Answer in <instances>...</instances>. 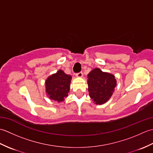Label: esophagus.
<instances>
[{
  "mask_svg": "<svg viewBox=\"0 0 153 153\" xmlns=\"http://www.w3.org/2000/svg\"><path fill=\"white\" fill-rule=\"evenodd\" d=\"M76 76L77 77H79V78H81V77H82L83 76V73H82V72L77 73V74H76Z\"/></svg>",
  "mask_w": 153,
  "mask_h": 153,
  "instance_id": "obj_1",
  "label": "esophagus"
}]
</instances>
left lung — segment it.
Segmentation results:
<instances>
[{
  "label": "left lung",
  "mask_w": 153,
  "mask_h": 153,
  "mask_svg": "<svg viewBox=\"0 0 153 153\" xmlns=\"http://www.w3.org/2000/svg\"><path fill=\"white\" fill-rule=\"evenodd\" d=\"M114 75L102 71L97 68L87 75V85L90 98L96 105L106 102L114 92L116 86Z\"/></svg>",
  "instance_id": "8db88e82"
}]
</instances>
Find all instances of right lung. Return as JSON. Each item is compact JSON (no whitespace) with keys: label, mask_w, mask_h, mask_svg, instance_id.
I'll return each mask as SVG.
<instances>
[{"label":"right lung","mask_w":153,"mask_h":153,"mask_svg":"<svg viewBox=\"0 0 153 153\" xmlns=\"http://www.w3.org/2000/svg\"><path fill=\"white\" fill-rule=\"evenodd\" d=\"M71 76L58 70L56 73L48 76L45 81V92L51 100L61 102L70 92Z\"/></svg>","instance_id":"add662e5"}]
</instances>
